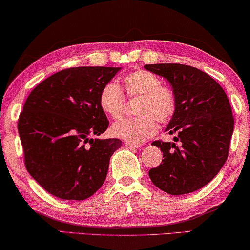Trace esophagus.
I'll use <instances>...</instances> for the list:
<instances>
[{"label":"esophagus","instance_id":"34e87169","mask_svg":"<svg viewBox=\"0 0 250 250\" xmlns=\"http://www.w3.org/2000/svg\"><path fill=\"white\" fill-rule=\"evenodd\" d=\"M125 146H126L128 148H139L140 146L138 144H133V143H130V141H125Z\"/></svg>","mask_w":250,"mask_h":250}]
</instances>
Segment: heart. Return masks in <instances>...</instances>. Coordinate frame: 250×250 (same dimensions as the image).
I'll use <instances>...</instances> for the list:
<instances>
[{
  "instance_id": "heart-1",
  "label": "heart",
  "mask_w": 250,
  "mask_h": 250,
  "mask_svg": "<svg viewBox=\"0 0 250 250\" xmlns=\"http://www.w3.org/2000/svg\"><path fill=\"white\" fill-rule=\"evenodd\" d=\"M126 95L140 96L135 118H125L111 126V133L133 144H140L157 132V121L165 124L176 113L177 99L172 87L163 84L162 78L148 70L139 69L125 77ZM101 110L112 119H119L125 112V95L114 82L102 87L99 95Z\"/></svg>"
}]
</instances>
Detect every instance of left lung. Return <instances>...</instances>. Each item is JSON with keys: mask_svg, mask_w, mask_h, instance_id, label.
<instances>
[{"mask_svg": "<svg viewBox=\"0 0 250 250\" xmlns=\"http://www.w3.org/2000/svg\"><path fill=\"white\" fill-rule=\"evenodd\" d=\"M145 68L163 76L176 94L177 109L166 131L174 141L156 140L162 164L149 170L158 188L172 195L197 191L213 180L228 158L234 120L228 96L210 75L182 64H151Z\"/></svg>", "mask_w": 250, "mask_h": 250, "instance_id": "left-lung-1", "label": "left lung"}]
</instances>
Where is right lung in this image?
<instances>
[{
    "label": "right lung",
    "instance_id": "add662e5",
    "mask_svg": "<svg viewBox=\"0 0 250 250\" xmlns=\"http://www.w3.org/2000/svg\"><path fill=\"white\" fill-rule=\"evenodd\" d=\"M120 67H73L32 89L18 121L28 173L51 195L82 201L106 178L122 141L93 139L109 126L99 104L102 87Z\"/></svg>",
    "mask_w": 250,
    "mask_h": 250
}]
</instances>
